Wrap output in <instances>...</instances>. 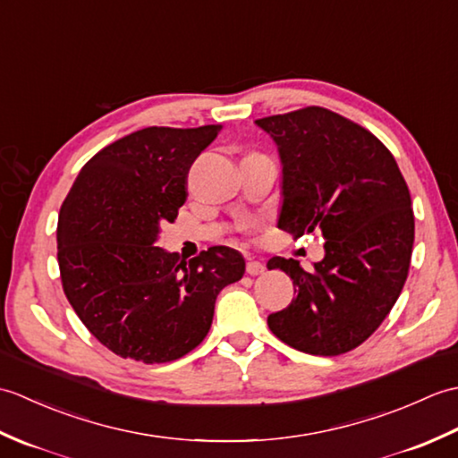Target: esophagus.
<instances>
[{
	"label": "esophagus",
	"instance_id": "esophagus-1",
	"mask_svg": "<svg viewBox=\"0 0 458 458\" xmlns=\"http://www.w3.org/2000/svg\"><path fill=\"white\" fill-rule=\"evenodd\" d=\"M264 269H266V266L258 259H248L246 261V274L248 276H259V274H264Z\"/></svg>",
	"mask_w": 458,
	"mask_h": 458
}]
</instances>
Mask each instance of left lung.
Here are the masks:
<instances>
[{"label":"left lung","mask_w":458,"mask_h":458,"mask_svg":"<svg viewBox=\"0 0 458 458\" xmlns=\"http://www.w3.org/2000/svg\"><path fill=\"white\" fill-rule=\"evenodd\" d=\"M256 123L274 138L284 165L277 226L327 240L310 271L293 258L269 259V269L293 279L295 301L267 325L301 352H350L384 323L403 289L415 238L410 189L390 149L336 112L307 106Z\"/></svg>","instance_id":"1"}]
</instances>
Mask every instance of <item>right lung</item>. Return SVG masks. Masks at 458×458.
<instances>
[{
    "instance_id": "right-lung-1",
    "label": "right lung",
    "mask_w": 458,
    "mask_h": 458,
    "mask_svg": "<svg viewBox=\"0 0 458 458\" xmlns=\"http://www.w3.org/2000/svg\"><path fill=\"white\" fill-rule=\"evenodd\" d=\"M222 125L145 128L81 169L58 214V269L84 327L122 358L171 362L208 335L220 291L242 279L240 251L214 246L189 261L157 248L177 218L194 159Z\"/></svg>"
}]
</instances>
